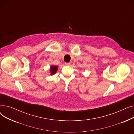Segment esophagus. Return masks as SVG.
I'll use <instances>...</instances> for the list:
<instances>
[{"instance_id": "obj_1", "label": "esophagus", "mask_w": 134, "mask_h": 134, "mask_svg": "<svg viewBox=\"0 0 134 134\" xmlns=\"http://www.w3.org/2000/svg\"><path fill=\"white\" fill-rule=\"evenodd\" d=\"M65 65L66 66H70V65H71V63H70V62H65Z\"/></svg>"}]
</instances>
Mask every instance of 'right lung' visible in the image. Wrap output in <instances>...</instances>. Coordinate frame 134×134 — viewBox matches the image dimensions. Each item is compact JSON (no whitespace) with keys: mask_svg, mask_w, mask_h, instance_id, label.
Returning a JSON list of instances; mask_svg holds the SVG:
<instances>
[{"mask_svg":"<svg viewBox=\"0 0 134 134\" xmlns=\"http://www.w3.org/2000/svg\"><path fill=\"white\" fill-rule=\"evenodd\" d=\"M58 67L57 66H54L53 65L50 67V72H51V75H53L56 73V71H58Z\"/></svg>","mask_w":134,"mask_h":134,"instance_id":"1","label":"right lung"}]
</instances>
